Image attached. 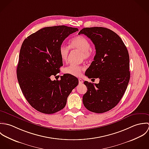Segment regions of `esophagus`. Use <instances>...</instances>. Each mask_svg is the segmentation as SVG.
Here are the masks:
<instances>
[{
    "label": "esophagus",
    "instance_id": "esophagus-1",
    "mask_svg": "<svg viewBox=\"0 0 149 149\" xmlns=\"http://www.w3.org/2000/svg\"><path fill=\"white\" fill-rule=\"evenodd\" d=\"M78 81H79V84H83V82H84V81H83V80H82V79H80V78H79V79H78Z\"/></svg>",
    "mask_w": 149,
    "mask_h": 149
}]
</instances>
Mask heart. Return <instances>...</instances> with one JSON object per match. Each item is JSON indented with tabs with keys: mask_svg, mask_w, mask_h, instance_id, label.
<instances>
[{
	"mask_svg": "<svg viewBox=\"0 0 149 149\" xmlns=\"http://www.w3.org/2000/svg\"><path fill=\"white\" fill-rule=\"evenodd\" d=\"M69 47L74 50L81 52V56L82 59H89L92 56L93 51L90 48L89 40L85 37L79 35L73 37L69 42ZM69 54V48L64 45H61L59 48V55L61 60L64 61L67 60ZM85 69L82 65L77 64H71L64 68L65 74L73 75L75 77H79L82 74V71Z\"/></svg>",
	"mask_w": 149,
	"mask_h": 149,
	"instance_id": "obj_1",
	"label": "heart"
}]
</instances>
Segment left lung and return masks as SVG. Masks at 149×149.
<instances>
[{
	"instance_id": "8db88e82",
	"label": "left lung",
	"mask_w": 149,
	"mask_h": 149,
	"mask_svg": "<svg viewBox=\"0 0 149 149\" xmlns=\"http://www.w3.org/2000/svg\"><path fill=\"white\" fill-rule=\"evenodd\" d=\"M81 34L90 38L96 52L85 75L100 79L97 84L84 82L88 91L83 103L92 112L104 113L117 105L127 89L130 78L128 52L121 38L109 29L85 28Z\"/></svg>"
}]
</instances>
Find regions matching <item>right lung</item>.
Returning a JSON list of instances; mask_svg holds the SVG:
<instances>
[{
	"mask_svg": "<svg viewBox=\"0 0 149 149\" xmlns=\"http://www.w3.org/2000/svg\"><path fill=\"white\" fill-rule=\"evenodd\" d=\"M75 28L55 26L44 28L24 41L17 69L18 81L25 98L35 109L52 114L64 108L72 90L78 85L77 77L69 74L51 81L63 66L59 48Z\"/></svg>",
	"mask_w": 149,
	"mask_h": 149,
	"instance_id": "1",
	"label": "right lung"
}]
</instances>
